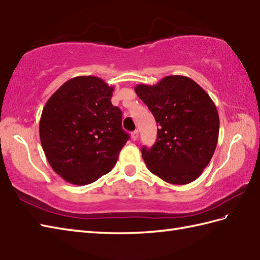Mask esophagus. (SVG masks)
Masks as SVG:
<instances>
[{"instance_id":"1","label":"esophagus","mask_w":260,"mask_h":260,"mask_svg":"<svg viewBox=\"0 0 260 260\" xmlns=\"http://www.w3.org/2000/svg\"><path fill=\"white\" fill-rule=\"evenodd\" d=\"M138 137H139V131L138 130H135V131H132L131 132V138H132V140H137L138 139Z\"/></svg>"}]
</instances>
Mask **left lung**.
<instances>
[{
    "mask_svg": "<svg viewBox=\"0 0 260 260\" xmlns=\"http://www.w3.org/2000/svg\"><path fill=\"white\" fill-rule=\"evenodd\" d=\"M135 91L159 126L154 145L141 149L148 169L172 184L192 182L210 162L218 142L215 103L183 76L165 77L154 85L138 84Z\"/></svg>",
    "mask_w": 260,
    "mask_h": 260,
    "instance_id": "8db88e82",
    "label": "left lung"
}]
</instances>
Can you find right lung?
Returning <instances> with one entry per match:
<instances>
[{"instance_id": "1", "label": "right lung", "mask_w": 260, "mask_h": 260, "mask_svg": "<svg viewBox=\"0 0 260 260\" xmlns=\"http://www.w3.org/2000/svg\"><path fill=\"white\" fill-rule=\"evenodd\" d=\"M114 88L92 76L63 83L45 103L40 140L50 166L66 181L84 186L108 174L129 139Z\"/></svg>"}]
</instances>
